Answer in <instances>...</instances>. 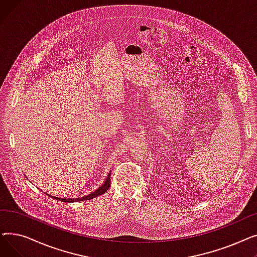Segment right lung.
Returning a JSON list of instances; mask_svg holds the SVG:
<instances>
[{"label":"right lung","mask_w":257,"mask_h":257,"mask_svg":"<svg viewBox=\"0 0 257 257\" xmlns=\"http://www.w3.org/2000/svg\"><path fill=\"white\" fill-rule=\"evenodd\" d=\"M110 186V173L108 174V177L107 179L105 180V182L103 183L102 186H100L98 190L94 191L93 193L85 196V197H82V198H76V199H61V198H58V197H53L51 196L52 198L56 199V200H59V201H62V202H78V201H85V200H89V199H92L94 197H98L100 195H103L105 192L108 191V188H109Z\"/></svg>","instance_id":"add662e5"}]
</instances>
